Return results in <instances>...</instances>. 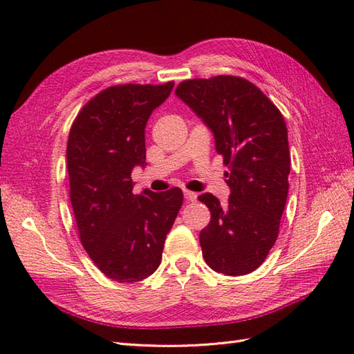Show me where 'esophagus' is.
I'll use <instances>...</instances> for the list:
<instances>
[{
  "mask_svg": "<svg viewBox=\"0 0 354 354\" xmlns=\"http://www.w3.org/2000/svg\"><path fill=\"white\" fill-rule=\"evenodd\" d=\"M184 198H185V201L192 202V201H196L198 199V194L194 193V192H190V190H184Z\"/></svg>",
  "mask_w": 354,
  "mask_h": 354,
  "instance_id": "obj_1",
  "label": "esophagus"
}]
</instances>
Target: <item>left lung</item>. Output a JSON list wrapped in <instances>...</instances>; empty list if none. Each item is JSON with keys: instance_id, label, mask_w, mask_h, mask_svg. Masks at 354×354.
<instances>
[{"instance_id": "obj_1", "label": "left lung", "mask_w": 354, "mask_h": 354, "mask_svg": "<svg viewBox=\"0 0 354 354\" xmlns=\"http://www.w3.org/2000/svg\"><path fill=\"white\" fill-rule=\"evenodd\" d=\"M175 94L212 131L216 152L228 167V202L221 204L212 193L199 196L212 213L199 234L202 255L216 272L250 274L274 246L288 199L290 153L284 118L242 77L184 80Z\"/></svg>"}]
</instances>
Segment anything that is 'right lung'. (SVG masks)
<instances>
[{
    "instance_id": "right-lung-1",
    "label": "right lung",
    "mask_w": 354,
    "mask_h": 354,
    "mask_svg": "<svg viewBox=\"0 0 354 354\" xmlns=\"http://www.w3.org/2000/svg\"><path fill=\"white\" fill-rule=\"evenodd\" d=\"M173 85L111 86L82 108L70 131L66 169L80 242L95 266L118 283L155 272L183 205L178 187L133 194L131 179L137 165H147L146 123Z\"/></svg>"
}]
</instances>
